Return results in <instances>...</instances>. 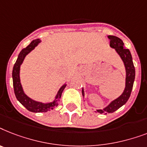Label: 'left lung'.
I'll return each instance as SVG.
<instances>
[{"instance_id":"obj_1","label":"left lung","mask_w":147,"mask_h":147,"mask_svg":"<svg viewBox=\"0 0 147 147\" xmlns=\"http://www.w3.org/2000/svg\"><path fill=\"white\" fill-rule=\"evenodd\" d=\"M108 38L110 39V46L112 49H115L124 63L126 70V79H125V88L121 95L115 100L111 102L103 109L96 110V112H99L101 114L104 113L105 115L107 113H113L127 102L133 89L134 82L135 79V68L134 66L131 51H129V49L124 47L123 41L118 37L115 36H109ZM82 94L84 97L83 88L82 90Z\"/></svg>"}]
</instances>
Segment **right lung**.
Here are the masks:
<instances>
[{"instance_id":"1","label":"right lung","mask_w":147,"mask_h":147,"mask_svg":"<svg viewBox=\"0 0 147 147\" xmlns=\"http://www.w3.org/2000/svg\"><path fill=\"white\" fill-rule=\"evenodd\" d=\"M40 39H35V40L32 41L30 44L23 49L20 51V53L19 54L17 60H16V63L14 64L12 72V77H13V89H14V93L16 96L17 100L20 102L25 107L27 110L32 112H47L48 111H50L51 109H55V107H57L58 105V101L61 97V94L64 88L66 87L67 84H64L60 88L57 95L55 96V100L51 102L48 103H43L41 102H37L31 98H29V96H26L23 90V86L21 85L20 83V66L21 64H23L24 58L26 57L28 54L33 50L38 43H40Z\"/></svg>"}]
</instances>
